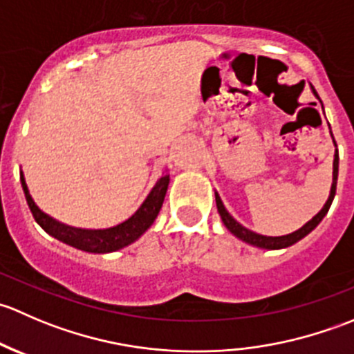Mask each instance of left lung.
Listing matches in <instances>:
<instances>
[{"mask_svg":"<svg viewBox=\"0 0 354 354\" xmlns=\"http://www.w3.org/2000/svg\"><path fill=\"white\" fill-rule=\"evenodd\" d=\"M312 91H313V94H315V97L320 101V97H319V94L315 92V88L312 87ZM320 102H322V101H320ZM322 108H324V106H322ZM330 135H332V131H330ZM332 140H334V137H332ZM334 145H335V140H334ZM335 147H337V145H335ZM332 166H334V171H332V187H330V195H329V198H327L326 205H324L322 210H320L317 216H313L312 219H310L308 223L305 224V226L299 227V230L295 231V233L286 234V236H263V234H257V233H253V231L246 230V227L241 226L238 221L233 219V216L227 212L226 207H224V203H223V200H221V197L217 195V192H216L217 212H219V216H221V219H223L224 226H226L227 230H230L231 233L234 234V236L240 238L241 241H245V243L259 246V248H266V250L286 248V246L295 245L296 241H299L301 238H305L306 234L312 233V231L315 230L317 226H319L320 221L326 217V214L329 212L330 203H332V200H334V195H335V187H337V171H339V152H337V149H335L334 164H332Z\"/></svg>","mask_w":354,"mask_h":354,"instance_id":"obj_1","label":"left lung"}]
</instances>
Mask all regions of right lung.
Here are the masks:
<instances>
[{"label":"right lung","instance_id":"obj_1","mask_svg":"<svg viewBox=\"0 0 354 354\" xmlns=\"http://www.w3.org/2000/svg\"><path fill=\"white\" fill-rule=\"evenodd\" d=\"M20 181H22V188L25 194V200H27L28 203V209H30L35 223H37L46 233L51 234L56 240L63 241V243L73 246V248L82 250V252L109 253L133 243L135 240H138V238L152 226L157 214H159L160 207H162L164 197H166L167 185H169V174H164V176H160L159 180H157L156 187L152 188L151 194L147 195V198L144 200V203L138 207V210L130 217V219L118 224V226L108 227V230H80V227H71L66 226V224L58 223V221L49 217L48 214L42 212V210L35 205L30 194H28L24 173H20Z\"/></svg>","mask_w":354,"mask_h":354}]
</instances>
